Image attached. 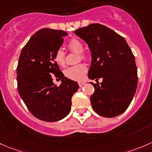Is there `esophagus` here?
<instances>
[{
  "label": "esophagus",
  "instance_id": "obj_1",
  "mask_svg": "<svg viewBox=\"0 0 152 152\" xmlns=\"http://www.w3.org/2000/svg\"><path fill=\"white\" fill-rule=\"evenodd\" d=\"M85 84V82L84 81H79V86H82L83 85Z\"/></svg>",
  "mask_w": 152,
  "mask_h": 152
}]
</instances>
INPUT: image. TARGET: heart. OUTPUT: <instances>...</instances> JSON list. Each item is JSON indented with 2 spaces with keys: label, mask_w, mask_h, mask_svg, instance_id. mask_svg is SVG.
<instances>
[{
  "label": "heart",
  "mask_w": 152,
  "mask_h": 152,
  "mask_svg": "<svg viewBox=\"0 0 152 152\" xmlns=\"http://www.w3.org/2000/svg\"><path fill=\"white\" fill-rule=\"evenodd\" d=\"M67 48L70 51L73 53H79V61H86L88 59V56L84 53V46L82 43L76 39H71L68 42ZM53 59L58 66H63L66 63V55L62 49H58L53 55ZM87 68L83 63L71 66L68 68L65 71V76L68 79L74 80V81H81L84 79Z\"/></svg>",
  "instance_id": "1"
}]
</instances>
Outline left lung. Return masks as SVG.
Instances as JSON below:
<instances>
[{
  "label": "left lung",
  "instance_id": "8db88e82",
  "mask_svg": "<svg viewBox=\"0 0 152 152\" xmlns=\"http://www.w3.org/2000/svg\"><path fill=\"white\" fill-rule=\"evenodd\" d=\"M74 33L91 50L89 78L103 79L100 84L91 82L95 89L90 96L93 110L105 118L122 114L131 104L138 85L135 57L126 39L100 24H89Z\"/></svg>",
  "mask_w": 152,
  "mask_h": 152
}]
</instances>
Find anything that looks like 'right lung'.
I'll return each instance as SVG.
<instances>
[{
  "mask_svg": "<svg viewBox=\"0 0 152 152\" xmlns=\"http://www.w3.org/2000/svg\"><path fill=\"white\" fill-rule=\"evenodd\" d=\"M66 35L62 30L48 28L37 31L23 48L16 68L20 96L30 113L45 122L67 116L79 89L77 82L64 77L53 59ZM53 75L62 81L59 86L52 82Z\"/></svg>",
  "mask_w": 152,
  "mask_h": 152,
  "instance_id": "1",
  "label": "right lung"
}]
</instances>
